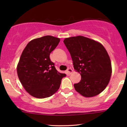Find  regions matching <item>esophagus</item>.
<instances>
[{
	"instance_id": "34e87169",
	"label": "esophagus",
	"mask_w": 127,
	"mask_h": 127,
	"mask_svg": "<svg viewBox=\"0 0 127 127\" xmlns=\"http://www.w3.org/2000/svg\"><path fill=\"white\" fill-rule=\"evenodd\" d=\"M67 71H68V73L70 75L72 72V70L71 68H68V69H67Z\"/></svg>"
}]
</instances>
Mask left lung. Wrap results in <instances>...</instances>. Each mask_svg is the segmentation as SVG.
<instances>
[{
  "label": "left lung",
  "instance_id": "8db88e82",
  "mask_svg": "<svg viewBox=\"0 0 127 127\" xmlns=\"http://www.w3.org/2000/svg\"><path fill=\"white\" fill-rule=\"evenodd\" d=\"M63 42L70 54L74 69L81 76L80 81L74 85L75 90L85 97L102 92L112 73L111 61L104 47L82 36L65 38Z\"/></svg>",
  "mask_w": 127,
  "mask_h": 127
}]
</instances>
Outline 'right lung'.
<instances>
[{
	"instance_id": "right-lung-1",
	"label": "right lung",
	"mask_w": 127,
	"mask_h": 127,
	"mask_svg": "<svg viewBox=\"0 0 127 127\" xmlns=\"http://www.w3.org/2000/svg\"><path fill=\"white\" fill-rule=\"evenodd\" d=\"M60 39L50 35L32 40L23 51L17 67L20 82L27 92L37 98H45L55 94L65 74L57 70L51 61L50 53Z\"/></svg>"
}]
</instances>
